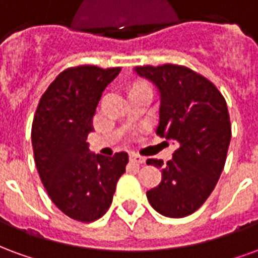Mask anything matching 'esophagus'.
<instances>
[{
  "label": "esophagus",
  "instance_id": "1",
  "mask_svg": "<svg viewBox=\"0 0 258 258\" xmlns=\"http://www.w3.org/2000/svg\"><path fill=\"white\" fill-rule=\"evenodd\" d=\"M130 160L133 163H138V164H142V163H145V159L140 155H135V153H131L130 155Z\"/></svg>",
  "mask_w": 258,
  "mask_h": 258
}]
</instances>
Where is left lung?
<instances>
[{"label": "left lung", "instance_id": "left-lung-1", "mask_svg": "<svg viewBox=\"0 0 258 258\" xmlns=\"http://www.w3.org/2000/svg\"><path fill=\"white\" fill-rule=\"evenodd\" d=\"M135 72L160 94L156 133L178 145L167 164L146 160L162 168L160 184L146 196L157 213L182 218L205 203L224 170L231 141L227 102L210 80L185 66H138Z\"/></svg>", "mask_w": 258, "mask_h": 258}]
</instances>
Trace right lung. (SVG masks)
<instances>
[{
	"mask_svg": "<svg viewBox=\"0 0 258 258\" xmlns=\"http://www.w3.org/2000/svg\"><path fill=\"white\" fill-rule=\"evenodd\" d=\"M120 70L66 69L42 94L34 114L31 144L41 182L55 206L76 221L92 222L106 213L128 163L125 152L95 155L87 142L102 92Z\"/></svg>",
	"mask_w": 258,
	"mask_h": 258,
	"instance_id": "add662e5",
	"label": "right lung"
}]
</instances>
